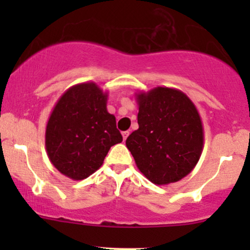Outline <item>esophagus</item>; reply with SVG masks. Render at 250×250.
Instances as JSON below:
<instances>
[{
	"label": "esophagus",
	"instance_id": "esophagus-1",
	"mask_svg": "<svg viewBox=\"0 0 250 250\" xmlns=\"http://www.w3.org/2000/svg\"><path fill=\"white\" fill-rule=\"evenodd\" d=\"M128 135H129V131H128V130H127V131H123V133H122V136H123V141H125V140H127Z\"/></svg>",
	"mask_w": 250,
	"mask_h": 250
}]
</instances>
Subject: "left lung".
Returning a JSON list of instances; mask_svg holds the SVG:
<instances>
[{"label": "left lung", "mask_w": 250, "mask_h": 250, "mask_svg": "<svg viewBox=\"0 0 250 250\" xmlns=\"http://www.w3.org/2000/svg\"><path fill=\"white\" fill-rule=\"evenodd\" d=\"M139 129L125 145L140 171L163 186L187 176L203 149V125L199 111L183 91L156 87L135 94Z\"/></svg>", "instance_id": "obj_1"}]
</instances>
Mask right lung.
Segmentation results:
<instances>
[{
	"label": "right lung",
	"instance_id": "obj_1",
	"mask_svg": "<svg viewBox=\"0 0 250 250\" xmlns=\"http://www.w3.org/2000/svg\"><path fill=\"white\" fill-rule=\"evenodd\" d=\"M107 100L108 93L95 82H83L65 90L51 111L45 149L54 167L71 180L95 173L111 146L122 142Z\"/></svg>",
	"mask_w": 250,
	"mask_h": 250
}]
</instances>
